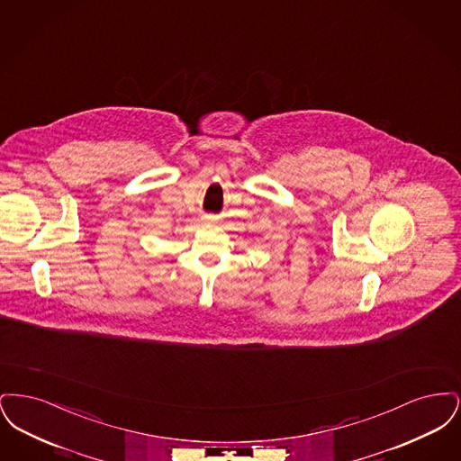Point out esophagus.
I'll use <instances>...</instances> for the list:
<instances>
[{
  "label": "esophagus",
  "mask_w": 461,
  "mask_h": 461,
  "mask_svg": "<svg viewBox=\"0 0 461 461\" xmlns=\"http://www.w3.org/2000/svg\"><path fill=\"white\" fill-rule=\"evenodd\" d=\"M203 221H205V222H209V224H214V222H216V218H214V216H205Z\"/></svg>",
  "instance_id": "esophagus-1"
}]
</instances>
